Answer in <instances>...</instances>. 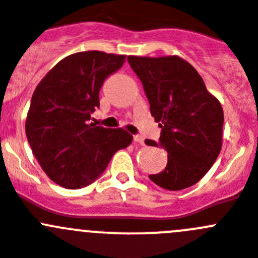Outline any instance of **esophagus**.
<instances>
[{
  "mask_svg": "<svg viewBox=\"0 0 258 258\" xmlns=\"http://www.w3.org/2000/svg\"><path fill=\"white\" fill-rule=\"evenodd\" d=\"M134 141L135 143H139L141 145H144V137L140 135H134Z\"/></svg>",
  "mask_w": 258,
  "mask_h": 258,
  "instance_id": "esophagus-1",
  "label": "esophagus"
}]
</instances>
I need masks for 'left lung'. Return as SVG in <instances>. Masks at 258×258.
<instances>
[{
  "mask_svg": "<svg viewBox=\"0 0 258 258\" xmlns=\"http://www.w3.org/2000/svg\"><path fill=\"white\" fill-rule=\"evenodd\" d=\"M143 83L151 115L162 128L159 141L168 153L167 167L150 174L154 183L169 191L196 184L215 163L221 150L224 114L215 96L194 66L177 56L127 57Z\"/></svg>",
  "mask_w": 258,
  "mask_h": 258,
  "instance_id": "obj_1",
  "label": "left lung"
}]
</instances>
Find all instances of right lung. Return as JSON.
Masks as SVG:
<instances>
[{
    "label": "right lung",
    "instance_id": "add662e5",
    "mask_svg": "<svg viewBox=\"0 0 258 258\" xmlns=\"http://www.w3.org/2000/svg\"><path fill=\"white\" fill-rule=\"evenodd\" d=\"M126 56L79 52L59 61L31 96L25 132L45 174L59 186L79 189L93 183L119 149L131 144L122 128L89 124L99 108V91Z\"/></svg>",
    "mask_w": 258,
    "mask_h": 258
}]
</instances>
